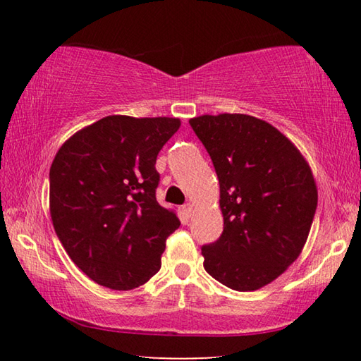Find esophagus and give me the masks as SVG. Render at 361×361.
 <instances>
[{"instance_id":"1","label":"esophagus","mask_w":361,"mask_h":361,"mask_svg":"<svg viewBox=\"0 0 361 361\" xmlns=\"http://www.w3.org/2000/svg\"><path fill=\"white\" fill-rule=\"evenodd\" d=\"M181 210H183V213H185L186 216H191L192 215V212H194V205L192 204H185L181 207Z\"/></svg>"}]
</instances>
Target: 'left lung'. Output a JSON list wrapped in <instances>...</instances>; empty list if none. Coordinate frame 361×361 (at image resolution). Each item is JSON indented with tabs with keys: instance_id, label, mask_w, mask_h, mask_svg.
I'll use <instances>...</instances> for the list:
<instances>
[{
	"instance_id": "left-lung-1",
	"label": "left lung",
	"mask_w": 361,
	"mask_h": 361,
	"mask_svg": "<svg viewBox=\"0 0 361 361\" xmlns=\"http://www.w3.org/2000/svg\"><path fill=\"white\" fill-rule=\"evenodd\" d=\"M219 180L224 229L202 247L204 267L231 290L271 283L301 255L317 210L307 161L282 132L248 114L189 119Z\"/></svg>"
}]
</instances>
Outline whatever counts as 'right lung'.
Segmentation results:
<instances>
[{
  "label": "right lung",
  "instance_id": "obj_1",
  "mask_svg": "<svg viewBox=\"0 0 361 361\" xmlns=\"http://www.w3.org/2000/svg\"><path fill=\"white\" fill-rule=\"evenodd\" d=\"M176 118L106 116L62 145L49 172L59 240L102 286L132 290L161 269L175 212L156 200V159L180 129Z\"/></svg>",
  "mask_w": 361,
  "mask_h": 361
}]
</instances>
